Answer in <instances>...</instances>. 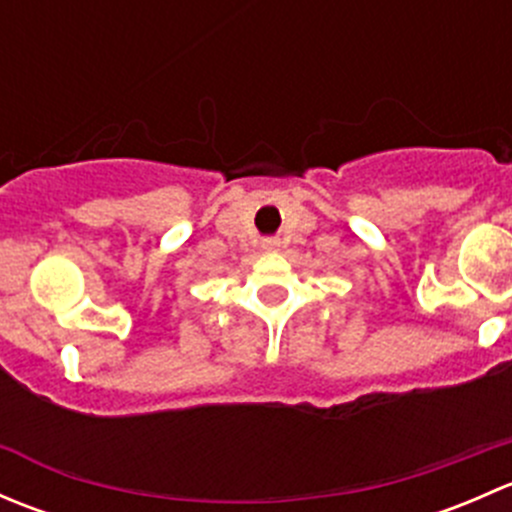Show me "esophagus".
Returning <instances> with one entry per match:
<instances>
[{
	"instance_id": "obj_1",
	"label": "esophagus",
	"mask_w": 512,
	"mask_h": 512,
	"mask_svg": "<svg viewBox=\"0 0 512 512\" xmlns=\"http://www.w3.org/2000/svg\"><path fill=\"white\" fill-rule=\"evenodd\" d=\"M262 250H265V252H275V250H280V242L272 240V237H270V240L262 242Z\"/></svg>"
}]
</instances>
